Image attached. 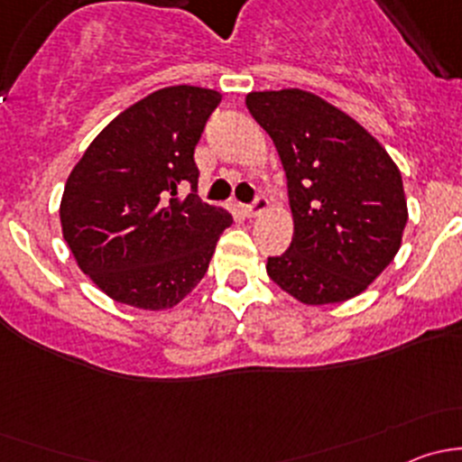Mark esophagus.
<instances>
[{
  "mask_svg": "<svg viewBox=\"0 0 462 462\" xmlns=\"http://www.w3.org/2000/svg\"><path fill=\"white\" fill-rule=\"evenodd\" d=\"M268 209V199L263 197V194H257V199H254L253 205H245L244 212L248 214V217H259L261 212H265Z\"/></svg>",
  "mask_w": 462,
  "mask_h": 462,
  "instance_id": "34e87169",
  "label": "esophagus"
}]
</instances>
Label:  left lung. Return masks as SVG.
<instances>
[{
    "mask_svg": "<svg viewBox=\"0 0 462 462\" xmlns=\"http://www.w3.org/2000/svg\"><path fill=\"white\" fill-rule=\"evenodd\" d=\"M245 106L282 158L292 244L265 270L309 306L360 295L398 254L407 226L402 176L360 123L301 88L253 91Z\"/></svg>",
    "mask_w": 462,
    "mask_h": 462,
    "instance_id": "8db88e82",
    "label": "left lung"
}]
</instances>
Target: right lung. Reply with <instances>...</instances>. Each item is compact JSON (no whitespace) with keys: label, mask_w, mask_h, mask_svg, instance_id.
<instances>
[{"label":"right lung","mask_w":462,"mask_h":462,"mask_svg":"<svg viewBox=\"0 0 462 462\" xmlns=\"http://www.w3.org/2000/svg\"><path fill=\"white\" fill-rule=\"evenodd\" d=\"M218 102L212 88H158L116 116L69 174L60 203L64 241L111 300L165 310L208 273L232 214L194 194V147ZM188 182L193 194L179 199Z\"/></svg>","instance_id":"right-lung-1"}]
</instances>
